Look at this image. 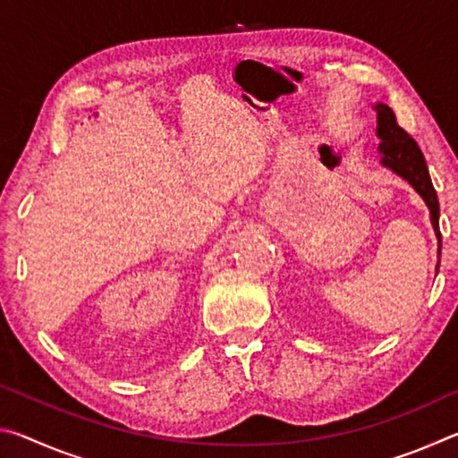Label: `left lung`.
I'll use <instances>...</instances> for the list:
<instances>
[{"mask_svg": "<svg viewBox=\"0 0 458 458\" xmlns=\"http://www.w3.org/2000/svg\"><path fill=\"white\" fill-rule=\"evenodd\" d=\"M377 137L382 139L379 143V153H382V164L392 167L398 175L404 177L412 188L424 198L426 206L430 210V222L434 234L438 238V254H440V228H438V198L430 182L428 167H426L424 155L420 147L412 139L408 131L402 129L396 121V114L387 105H377ZM440 262V260H438Z\"/></svg>", "mask_w": 458, "mask_h": 458, "instance_id": "left-lung-1", "label": "left lung"}]
</instances>
